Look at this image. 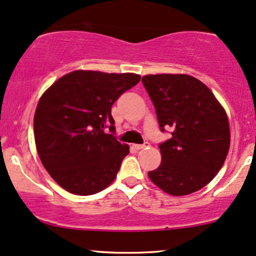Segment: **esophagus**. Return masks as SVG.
<instances>
[{
	"mask_svg": "<svg viewBox=\"0 0 256 256\" xmlns=\"http://www.w3.org/2000/svg\"><path fill=\"white\" fill-rule=\"evenodd\" d=\"M150 146V144L148 143V142H145L144 144H134L132 145V148H134V150H143V148Z\"/></svg>",
	"mask_w": 256,
	"mask_h": 256,
	"instance_id": "34e87169",
	"label": "esophagus"
}]
</instances>
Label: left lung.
Returning <instances> with one entry per match:
<instances>
[{
    "label": "left lung",
    "mask_w": 256,
    "mask_h": 256,
    "mask_svg": "<svg viewBox=\"0 0 256 256\" xmlns=\"http://www.w3.org/2000/svg\"><path fill=\"white\" fill-rule=\"evenodd\" d=\"M142 82L160 130H174L160 144V166L148 177L172 196L202 189L221 169L230 146L224 108L204 84L186 74H148Z\"/></svg>",
    "instance_id": "8db88e82"
}]
</instances>
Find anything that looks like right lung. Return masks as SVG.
<instances>
[{
    "label": "right lung",
    "mask_w": 256,
    "mask_h": 256,
    "mask_svg": "<svg viewBox=\"0 0 256 256\" xmlns=\"http://www.w3.org/2000/svg\"><path fill=\"white\" fill-rule=\"evenodd\" d=\"M139 80L134 73L79 70L42 94L34 116L35 144L42 166L64 190L93 195L117 177L130 148L113 134L111 108Z\"/></svg>",
    "instance_id": "obj_1"
}]
</instances>
